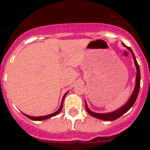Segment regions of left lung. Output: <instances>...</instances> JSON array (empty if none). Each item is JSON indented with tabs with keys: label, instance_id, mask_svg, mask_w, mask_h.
Segmentation results:
<instances>
[{
	"label": "left lung",
	"instance_id": "8db88e82",
	"mask_svg": "<svg viewBox=\"0 0 150 150\" xmlns=\"http://www.w3.org/2000/svg\"><path fill=\"white\" fill-rule=\"evenodd\" d=\"M123 46H125L128 50H129L132 54V57H133L135 67H136V70H137V74H136V79H135V86L133 92H132V95L129 98L128 101L122 106L120 108L117 109L116 110L112 111L110 112H105V113H98V112H95L93 111H91V110L88 107V105L86 104V101L85 100V105H86V111L88 112V114L91 115V116L93 117L97 118V119H99V120H105V121H113V120H116L117 119L120 117V116H122L124 113H125L126 112H128L131 107L134 105L135 100L137 99V95L139 93V89H140V67H139L138 64H137V60H136V58H135V55L134 54V52H132V49L128 47V46H125V44H123Z\"/></svg>",
	"mask_w": 150,
	"mask_h": 150
}]
</instances>
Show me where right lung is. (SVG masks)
<instances>
[{"label": "right lung", "instance_id": "1", "mask_svg": "<svg viewBox=\"0 0 150 150\" xmlns=\"http://www.w3.org/2000/svg\"><path fill=\"white\" fill-rule=\"evenodd\" d=\"M67 91L66 92L64 95L63 96V98H62V103H61V106L60 107H59V109L58 110L56 111V112H53V113H52V114H50V115H46V116H28V115H26L25 114V113H23L25 116H26V117H28V119H30V120H34V121H41V120H47V119H50V118H51L52 116H56V115H58L59 113V112L62 111V107H63V102H64V98L66 97V95H67Z\"/></svg>", "mask_w": 150, "mask_h": 150}]
</instances>
